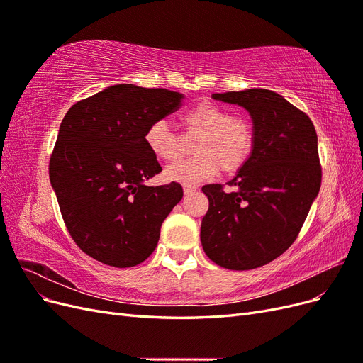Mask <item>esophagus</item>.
Wrapping results in <instances>:
<instances>
[{"label": "esophagus", "mask_w": 363, "mask_h": 363, "mask_svg": "<svg viewBox=\"0 0 363 363\" xmlns=\"http://www.w3.org/2000/svg\"><path fill=\"white\" fill-rule=\"evenodd\" d=\"M195 191H196V186L195 184H183V192H184L186 196L192 195Z\"/></svg>", "instance_id": "34e87169"}]
</instances>
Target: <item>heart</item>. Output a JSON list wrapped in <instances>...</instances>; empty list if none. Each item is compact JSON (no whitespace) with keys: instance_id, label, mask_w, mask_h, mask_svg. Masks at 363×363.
<instances>
[{"instance_id":"b5f03b06","label":"heart","mask_w":363,"mask_h":363,"mask_svg":"<svg viewBox=\"0 0 363 363\" xmlns=\"http://www.w3.org/2000/svg\"><path fill=\"white\" fill-rule=\"evenodd\" d=\"M182 124L189 138H199L194 145L196 156L164 169V177L172 182L195 184L213 177L219 168L227 174L236 172L247 163L255 147V131L248 121L230 116L224 107L213 103L192 106L182 115ZM144 142L160 160L172 162L182 152V138L162 119L148 125Z\"/></svg>"}]
</instances>
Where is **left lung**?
Wrapping results in <instances>:
<instances>
[{"mask_svg":"<svg viewBox=\"0 0 363 363\" xmlns=\"http://www.w3.org/2000/svg\"><path fill=\"white\" fill-rule=\"evenodd\" d=\"M244 107L252 121L255 147L228 182L203 186L208 211L201 245L216 265L245 271L283 255L298 236L321 188L318 136L311 118L268 89L212 94Z\"/></svg>","mask_w":363,"mask_h":363,"instance_id":"left-lung-1","label":"left lung"}]
</instances>
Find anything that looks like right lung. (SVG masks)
Masks as SVG:
<instances>
[{
	"mask_svg": "<svg viewBox=\"0 0 363 363\" xmlns=\"http://www.w3.org/2000/svg\"><path fill=\"white\" fill-rule=\"evenodd\" d=\"M183 94L108 86L65 115L50 159V182L74 242L115 268L155 251L160 227L183 189L147 186L162 171L144 142L148 125L177 111Z\"/></svg>",
	"mask_w": 363,
	"mask_h": 363,
	"instance_id": "obj_1",
	"label": "right lung"
}]
</instances>
